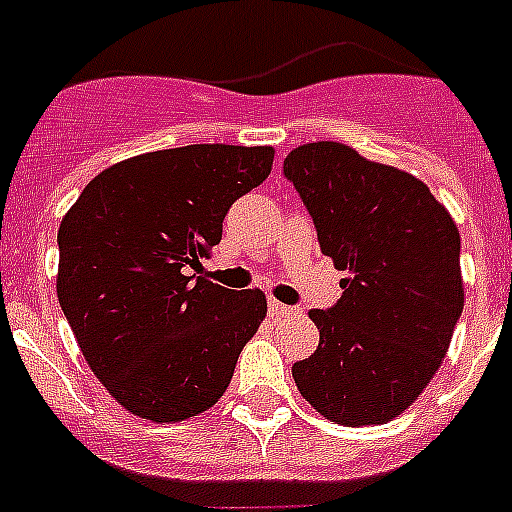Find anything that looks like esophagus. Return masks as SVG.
<instances>
[{
  "label": "esophagus",
  "mask_w": 512,
  "mask_h": 512,
  "mask_svg": "<svg viewBox=\"0 0 512 512\" xmlns=\"http://www.w3.org/2000/svg\"><path fill=\"white\" fill-rule=\"evenodd\" d=\"M269 315H274V318H287V315H292V307L282 305L279 300H269Z\"/></svg>",
  "instance_id": "obj_1"
}]
</instances>
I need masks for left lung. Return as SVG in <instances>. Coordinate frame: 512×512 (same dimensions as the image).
I'll list each match as a JSON object with an SVG mask.
<instances>
[{"mask_svg":"<svg viewBox=\"0 0 512 512\" xmlns=\"http://www.w3.org/2000/svg\"><path fill=\"white\" fill-rule=\"evenodd\" d=\"M343 295L310 310L318 351L292 366L300 395L341 425H379L418 400L464 310L459 230L420 179L318 140L284 158Z\"/></svg>","mask_w":512,"mask_h":512,"instance_id":"1","label":"left lung"}]
</instances>
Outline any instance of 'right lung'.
I'll list each match as a JSON object with an SVG mask.
<instances>
[{
  "instance_id": "add662e5",
  "label": "right lung",
  "mask_w": 512,
  "mask_h": 512,
  "mask_svg": "<svg viewBox=\"0 0 512 512\" xmlns=\"http://www.w3.org/2000/svg\"><path fill=\"white\" fill-rule=\"evenodd\" d=\"M271 146L143 153L104 169L58 228L61 310L122 408L153 423L210 410L266 318L261 289L200 274L230 205L271 174Z\"/></svg>"
}]
</instances>
